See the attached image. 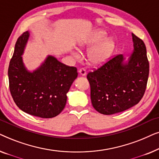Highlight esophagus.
I'll list each match as a JSON object with an SVG mask.
<instances>
[{"label": "esophagus", "mask_w": 159, "mask_h": 159, "mask_svg": "<svg viewBox=\"0 0 159 159\" xmlns=\"http://www.w3.org/2000/svg\"><path fill=\"white\" fill-rule=\"evenodd\" d=\"M79 73L80 74V75L82 76H85L86 75V71L85 69H80L79 70Z\"/></svg>", "instance_id": "1"}]
</instances>
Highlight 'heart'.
<instances>
[{
	"instance_id": "1",
	"label": "heart",
	"mask_w": 159,
	"mask_h": 159,
	"mask_svg": "<svg viewBox=\"0 0 159 159\" xmlns=\"http://www.w3.org/2000/svg\"><path fill=\"white\" fill-rule=\"evenodd\" d=\"M106 37V32L98 30L90 35L80 40L77 44L78 48L81 51L89 50L87 54L88 61L93 66H100L107 61L114 49L115 42L112 38ZM100 43H99V42ZM75 57H79L77 52H73Z\"/></svg>"
}]
</instances>
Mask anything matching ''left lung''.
<instances>
[{
  "label": "left lung",
  "mask_w": 159,
  "mask_h": 159,
  "mask_svg": "<svg viewBox=\"0 0 159 159\" xmlns=\"http://www.w3.org/2000/svg\"><path fill=\"white\" fill-rule=\"evenodd\" d=\"M134 50L125 61L122 54L88 74L93 108L102 114L119 113L138 104L144 95L149 63L143 41L132 33Z\"/></svg>",
  "instance_id": "1"
}]
</instances>
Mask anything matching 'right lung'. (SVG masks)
Wrapping results in <instances>:
<instances>
[{"label":"right lung","mask_w":159,"mask_h":159,"mask_svg":"<svg viewBox=\"0 0 159 159\" xmlns=\"http://www.w3.org/2000/svg\"><path fill=\"white\" fill-rule=\"evenodd\" d=\"M29 37V32H24L15 45L8 70L11 94L24 112L40 118H53L66 106V94L77 77V69L48 56L35 70H27L21 56Z\"/></svg>","instance_id":"1"}]
</instances>
